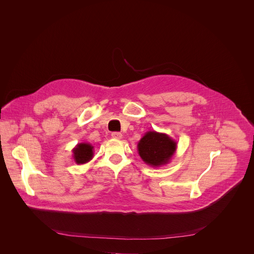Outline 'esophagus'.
<instances>
[{
  "label": "esophagus",
  "mask_w": 254,
  "mask_h": 254,
  "mask_svg": "<svg viewBox=\"0 0 254 254\" xmlns=\"http://www.w3.org/2000/svg\"><path fill=\"white\" fill-rule=\"evenodd\" d=\"M111 137H112L113 139L120 140V139L122 138V134H121V133H119V132H113V133L111 134Z\"/></svg>",
  "instance_id": "obj_1"
}]
</instances>
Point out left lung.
<instances>
[{
  "label": "left lung",
  "mask_w": 254,
  "mask_h": 254,
  "mask_svg": "<svg viewBox=\"0 0 254 254\" xmlns=\"http://www.w3.org/2000/svg\"><path fill=\"white\" fill-rule=\"evenodd\" d=\"M177 150V142L167 134L156 131L146 132L138 143V152L149 166L160 167L168 164Z\"/></svg>",
  "instance_id": "8db88e82"
}]
</instances>
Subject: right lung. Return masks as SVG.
Segmentation results:
<instances>
[{
	"label": "right lung",
	"mask_w": 254,
	"mask_h": 254,
	"mask_svg": "<svg viewBox=\"0 0 254 254\" xmlns=\"http://www.w3.org/2000/svg\"><path fill=\"white\" fill-rule=\"evenodd\" d=\"M72 152L75 163L84 164L94 157V146L89 143H80L75 145Z\"/></svg>",
	"instance_id": "1"
}]
</instances>
